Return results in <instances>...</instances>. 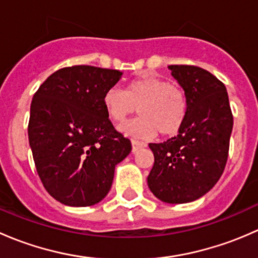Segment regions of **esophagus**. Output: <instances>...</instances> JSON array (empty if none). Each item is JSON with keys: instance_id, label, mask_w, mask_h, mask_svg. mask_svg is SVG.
<instances>
[{"instance_id": "obj_1", "label": "esophagus", "mask_w": 258, "mask_h": 258, "mask_svg": "<svg viewBox=\"0 0 258 258\" xmlns=\"http://www.w3.org/2000/svg\"><path fill=\"white\" fill-rule=\"evenodd\" d=\"M131 144H132V152H136L139 148L145 147L144 142H140V141H137V140H132Z\"/></svg>"}]
</instances>
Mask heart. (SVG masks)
<instances>
[{"instance_id": "1", "label": "heart", "mask_w": 258, "mask_h": 258, "mask_svg": "<svg viewBox=\"0 0 258 258\" xmlns=\"http://www.w3.org/2000/svg\"><path fill=\"white\" fill-rule=\"evenodd\" d=\"M103 106L113 122H122L136 112L137 118L119 126V131L135 139H151L160 131L163 136L177 134L187 114L184 92L167 80L144 75L131 81L126 91L113 86L103 96Z\"/></svg>"}]
</instances>
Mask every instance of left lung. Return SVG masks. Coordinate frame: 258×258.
<instances>
[{
	"mask_svg": "<svg viewBox=\"0 0 258 258\" xmlns=\"http://www.w3.org/2000/svg\"><path fill=\"white\" fill-rule=\"evenodd\" d=\"M183 88L187 114L177 136L150 144L155 163L147 177L151 192L166 204L199 200L225 170L233 117L225 85L206 70L168 66Z\"/></svg>",
	"mask_w": 258,
	"mask_h": 258,
	"instance_id": "8db88e82",
	"label": "left lung"
}]
</instances>
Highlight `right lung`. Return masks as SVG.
<instances>
[{
    "label": "right lung",
    "mask_w": 258,
    "mask_h": 258,
    "mask_svg": "<svg viewBox=\"0 0 258 258\" xmlns=\"http://www.w3.org/2000/svg\"><path fill=\"white\" fill-rule=\"evenodd\" d=\"M122 77L117 70L64 67L33 95L28 141L46 191L61 204H98L112 186L114 168L131 142L108 119L103 96Z\"/></svg>",
    "instance_id": "add662e5"
}]
</instances>
